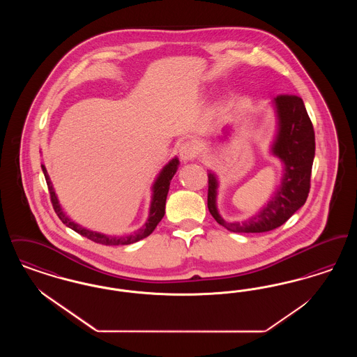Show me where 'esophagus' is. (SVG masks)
<instances>
[{"instance_id":"obj_1","label":"esophagus","mask_w":357,"mask_h":357,"mask_svg":"<svg viewBox=\"0 0 357 357\" xmlns=\"http://www.w3.org/2000/svg\"><path fill=\"white\" fill-rule=\"evenodd\" d=\"M198 155V147L194 142L191 140H186L181 144L179 147V156L183 162H188V160H194Z\"/></svg>"}]
</instances>
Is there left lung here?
Instances as JSON below:
<instances>
[{
    "label": "left lung",
    "mask_w": 357,
    "mask_h": 357,
    "mask_svg": "<svg viewBox=\"0 0 357 357\" xmlns=\"http://www.w3.org/2000/svg\"><path fill=\"white\" fill-rule=\"evenodd\" d=\"M278 118V132L272 153L284 162V176L272 199L248 221H225L217 210L218 182L208 172L207 207L214 220L233 233H265L281 225L304 206L310 190V174L314 159V130L305 105L296 95H278L274 99Z\"/></svg>",
    "instance_id": "8db88e82"
}]
</instances>
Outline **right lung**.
Here are the masks:
<instances>
[{
  "instance_id": "obj_1",
  "label": "right lung",
  "mask_w": 357,
  "mask_h": 357,
  "mask_svg": "<svg viewBox=\"0 0 357 357\" xmlns=\"http://www.w3.org/2000/svg\"><path fill=\"white\" fill-rule=\"evenodd\" d=\"M178 165H179V160L175 158L172 159L170 163L167 166H165V169L160 171L159 176L156 178L155 183L153 187V201H151V207H150V215H149V220L146 222V225L139 229L137 231H135L134 234H130V236H126V237H108V236H104L100 233H96V231H91V230H86L84 227L79 226L77 223L70 221L68 217H66V214L63 213L59 201H57V197L54 194V190L52 186L51 179H50V175L47 172V169L44 165H41V169L44 172V176H45V181H47V185L50 188V194H51V202L57 217L61 220V222L70 227L72 230H75L76 233L82 234L83 237H86L96 243H102V245H108V246H118V245H130V243H134L137 242L143 238L149 237L155 227L158 226V223L160 222V220L163 218L165 215V207H166V199H167V192H169V188H170V182L172 179V176L175 175V172L178 170Z\"/></svg>"
}]
</instances>
